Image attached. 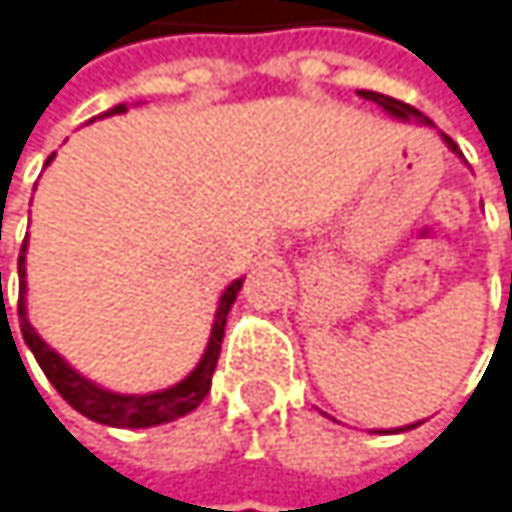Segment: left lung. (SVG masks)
<instances>
[{
    "label": "left lung",
    "mask_w": 512,
    "mask_h": 512,
    "mask_svg": "<svg viewBox=\"0 0 512 512\" xmlns=\"http://www.w3.org/2000/svg\"><path fill=\"white\" fill-rule=\"evenodd\" d=\"M364 99H370V102H376V105H382L388 115H394L397 121H416V124H425V127H431V121L419 112V108H413V105H407V102H400V99H394V96H385V93H373V90H358ZM443 142L449 145V151H455L458 157H464L461 151H458V145L449 139V136H443ZM410 428H416V425H407V428H400V431H410Z\"/></svg>",
    "instance_id": "left-lung-1"
}]
</instances>
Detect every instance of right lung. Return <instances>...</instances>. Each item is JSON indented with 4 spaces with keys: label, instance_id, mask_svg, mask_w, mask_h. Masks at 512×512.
I'll return each instance as SVG.
<instances>
[{
    "label": "right lung",
    "instance_id": "obj_1",
    "mask_svg": "<svg viewBox=\"0 0 512 512\" xmlns=\"http://www.w3.org/2000/svg\"><path fill=\"white\" fill-rule=\"evenodd\" d=\"M127 112V105H115L112 112L105 115H118ZM54 160V154L48 157V163ZM17 273H20V300H17V315H20V334L23 343L29 346V352L39 361V367L45 370V376L51 379V385L60 391V397L69 407H75L81 416L99 422V425H112V428H151V425H163L172 422L178 416H188L191 410H197L203 404V397L209 394L212 385V373L221 355V340H224V324H227V312L242 288V279H236L233 285H227V291L221 294L218 312H215V324L209 334V346L200 358V364L169 388L163 391H151V394H118L99 388L96 382H90L87 376H81L78 370H72L39 334L26 318V239L17 258Z\"/></svg>",
    "mask_w": 512,
    "mask_h": 512
}]
</instances>
